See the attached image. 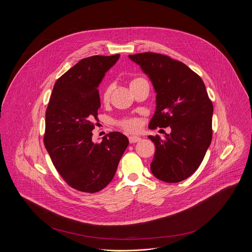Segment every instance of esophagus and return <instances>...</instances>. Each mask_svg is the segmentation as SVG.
I'll return each instance as SVG.
<instances>
[{
  "instance_id": "34e87169",
  "label": "esophagus",
  "mask_w": 252,
  "mask_h": 252,
  "mask_svg": "<svg viewBox=\"0 0 252 252\" xmlns=\"http://www.w3.org/2000/svg\"><path fill=\"white\" fill-rule=\"evenodd\" d=\"M141 138H139V137H136V136H131V137H129V142H130V144H136V143H138V142H141Z\"/></svg>"
}]
</instances>
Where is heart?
<instances>
[{
	"label": "heart",
	"instance_id": "obj_1",
	"mask_svg": "<svg viewBox=\"0 0 252 252\" xmlns=\"http://www.w3.org/2000/svg\"><path fill=\"white\" fill-rule=\"evenodd\" d=\"M145 80L143 77H140V76H137V77H134L130 80V87H132L133 85H135L136 83L140 82V81H143ZM111 86L110 85H106L103 90H102V93H101V99L103 101V103H108L110 99V95H111ZM118 125L126 130V131H129V132H135L139 129L140 127V124L138 122L137 119L135 118H125V119H122L118 122Z\"/></svg>",
	"mask_w": 252,
	"mask_h": 252
}]
</instances>
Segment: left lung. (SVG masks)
Listing matches in <instances>:
<instances>
[{
    "label": "left lung",
    "instance_id": "8db88e82",
    "mask_svg": "<svg viewBox=\"0 0 252 252\" xmlns=\"http://www.w3.org/2000/svg\"><path fill=\"white\" fill-rule=\"evenodd\" d=\"M129 57L148 74L157 93L148 128L172 129L163 140L148 137L155 144L151 172L169 183L186 180L201 165L213 139L214 106L205 83L199 74L168 55L144 52Z\"/></svg>",
    "mask_w": 252,
    "mask_h": 252
}]
</instances>
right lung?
<instances>
[{"label":"right lung","instance_id":"1","mask_svg":"<svg viewBox=\"0 0 252 252\" xmlns=\"http://www.w3.org/2000/svg\"><path fill=\"white\" fill-rule=\"evenodd\" d=\"M119 56L81 59L57 79L45 111L44 146L62 179L81 192L104 189L129 144L119 132L109 133L101 143L92 142L101 107L98 86Z\"/></svg>","mask_w":252,"mask_h":252}]
</instances>
